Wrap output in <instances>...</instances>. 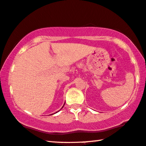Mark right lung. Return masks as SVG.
Returning a JSON list of instances; mask_svg holds the SVG:
<instances>
[{
    "label": "right lung",
    "instance_id": "1",
    "mask_svg": "<svg viewBox=\"0 0 146 146\" xmlns=\"http://www.w3.org/2000/svg\"><path fill=\"white\" fill-rule=\"evenodd\" d=\"M64 105H65V104H64ZM64 105H63V106H64ZM63 107H62V108H63ZM62 108H61V109H62ZM56 113H57V112H56ZM51 115H52V114H51Z\"/></svg>",
    "mask_w": 146,
    "mask_h": 146
}]
</instances>
